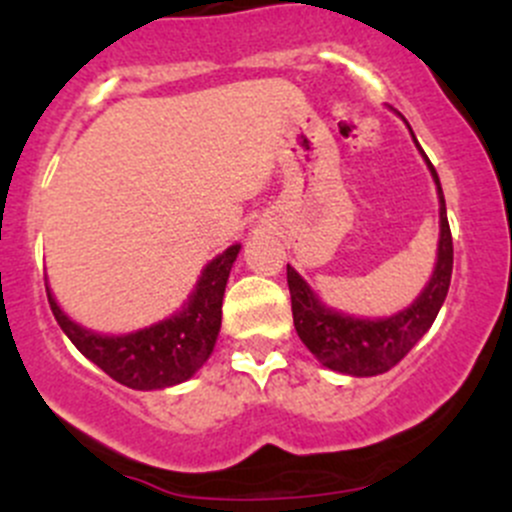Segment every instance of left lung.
Instances as JSON below:
<instances>
[{"label":"left lung","instance_id":"obj_1","mask_svg":"<svg viewBox=\"0 0 512 512\" xmlns=\"http://www.w3.org/2000/svg\"><path fill=\"white\" fill-rule=\"evenodd\" d=\"M428 168H431L438 185V198H441V240H438V262L431 282L409 309L386 319L344 317L319 304L307 282L287 265L294 329L304 347L332 371L352 376H376L389 371L431 329L446 299L453 272V237L446 218V200H443L441 183H438V173L431 160H428Z\"/></svg>","mask_w":512,"mask_h":512}]
</instances>
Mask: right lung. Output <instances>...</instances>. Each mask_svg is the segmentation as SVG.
<instances>
[{"label": "right lung", "mask_w": 512, "mask_h": 512, "mask_svg": "<svg viewBox=\"0 0 512 512\" xmlns=\"http://www.w3.org/2000/svg\"><path fill=\"white\" fill-rule=\"evenodd\" d=\"M240 245L227 247L200 275L188 307L170 319L123 334L101 337L71 322L46 289L49 307L66 337L86 359L128 389H165L190 379L208 361L223 322V294Z\"/></svg>", "instance_id": "1"}]
</instances>
